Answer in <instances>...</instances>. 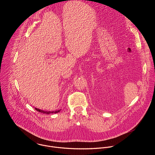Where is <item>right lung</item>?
Listing matches in <instances>:
<instances>
[{"label":"right lung","mask_w":155,"mask_h":155,"mask_svg":"<svg viewBox=\"0 0 155 155\" xmlns=\"http://www.w3.org/2000/svg\"><path fill=\"white\" fill-rule=\"evenodd\" d=\"M35 109L37 110V111H38V112H41V113H42V114H56V113H58L61 110H57V111H55V112H45V111H43V110H40V109H38V108H35Z\"/></svg>","instance_id":"obj_1"}]
</instances>
